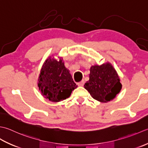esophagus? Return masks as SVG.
<instances>
[{
  "mask_svg": "<svg viewBox=\"0 0 148 148\" xmlns=\"http://www.w3.org/2000/svg\"><path fill=\"white\" fill-rule=\"evenodd\" d=\"M84 84H85V81H84V80H82V81H81V82L77 83V85H78V86H84Z\"/></svg>",
  "mask_w": 148,
  "mask_h": 148,
  "instance_id": "1",
  "label": "esophagus"
}]
</instances>
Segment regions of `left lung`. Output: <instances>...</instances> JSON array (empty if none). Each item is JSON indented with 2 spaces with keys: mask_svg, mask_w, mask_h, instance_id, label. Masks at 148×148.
<instances>
[{
  "mask_svg": "<svg viewBox=\"0 0 148 148\" xmlns=\"http://www.w3.org/2000/svg\"><path fill=\"white\" fill-rule=\"evenodd\" d=\"M89 80L84 88L92 97L101 102H108L116 97L121 89V84L116 70L109 63L92 66L90 69Z\"/></svg>",
  "mask_w": 148,
  "mask_h": 148,
  "instance_id": "8db88e82",
  "label": "left lung"
}]
</instances>
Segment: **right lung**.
I'll return each instance as SVG.
<instances>
[{
    "instance_id": "1",
    "label": "right lung",
    "mask_w": 148,
    "mask_h": 148,
    "mask_svg": "<svg viewBox=\"0 0 148 148\" xmlns=\"http://www.w3.org/2000/svg\"><path fill=\"white\" fill-rule=\"evenodd\" d=\"M38 81L42 95L54 102L69 98L72 91L77 87L62 60L57 61L50 57L44 63Z\"/></svg>"
}]
</instances>
